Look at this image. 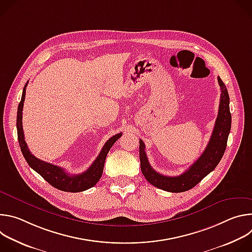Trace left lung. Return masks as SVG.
I'll return each instance as SVG.
<instances>
[{
	"label": "left lung",
	"mask_w": 252,
	"mask_h": 252,
	"mask_svg": "<svg viewBox=\"0 0 252 252\" xmlns=\"http://www.w3.org/2000/svg\"><path fill=\"white\" fill-rule=\"evenodd\" d=\"M28 86V82L26 83L23 94H22V98L18 106V113H17V130H18V140H19V145L22 151V154L27 160L28 164L30 167H32L34 171H37L46 182H48L52 187L63 190V191H68V192H79V191H84L87 190L96 184L95 182V175L94 173L95 172V162L96 160L83 173L80 174H68L64 168L60 167L58 165L52 164L50 162L44 161L38 158H35L31 151L29 150V147L27 145V142L25 140V134H24V129H23V107H24V101H25V96H26V89ZM117 135L113 136L109 140L106 141L105 145L103 146L102 152L100 156L103 154H107L110 151V149L113 147L115 141L118 139ZM140 168L142 174L145 175L147 178V181L157 187L158 185V172L152 167L150 164L149 160L147 159L146 161H142L140 163ZM158 188V187H157Z\"/></svg>",
	"instance_id": "8db88e82"
}]
</instances>
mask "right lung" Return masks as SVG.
I'll use <instances>...</instances> for the list:
<instances>
[{"label":"right lung","instance_id":"right-lung-1","mask_svg":"<svg viewBox=\"0 0 252 252\" xmlns=\"http://www.w3.org/2000/svg\"><path fill=\"white\" fill-rule=\"evenodd\" d=\"M218 81L221 92L219 114L203 154L189 167V169L182 175L170 177L158 172V188L170 192L189 190L211 172L220 161L226 149L227 138L231 127V114L229 111V95L227 89L220 77L218 78ZM139 159L140 163L148 159L146 145L141 139L139 140Z\"/></svg>","mask_w":252,"mask_h":252}]
</instances>
